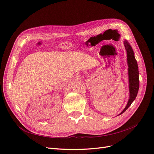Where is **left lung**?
Masks as SVG:
<instances>
[{
    "label": "left lung",
    "instance_id": "8db88e82",
    "mask_svg": "<svg viewBox=\"0 0 154 154\" xmlns=\"http://www.w3.org/2000/svg\"><path fill=\"white\" fill-rule=\"evenodd\" d=\"M125 47L127 50V62L128 66V78H129V89H130V98L128 103L124 110L121 112L120 114H123L128 107L132 104V102L136 99L137 96L139 87V71L137 63L136 58L134 57V51L131 46L127 42V40L124 42ZM119 114V115H120Z\"/></svg>",
    "mask_w": 154,
    "mask_h": 154
}]
</instances>
